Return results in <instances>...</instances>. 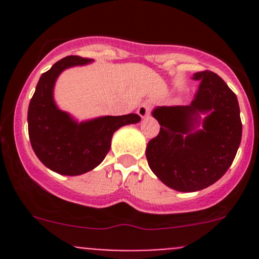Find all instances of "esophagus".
<instances>
[{"label": "esophagus", "instance_id": "obj_1", "mask_svg": "<svg viewBox=\"0 0 259 259\" xmlns=\"http://www.w3.org/2000/svg\"><path fill=\"white\" fill-rule=\"evenodd\" d=\"M137 113L140 117H142V119H144V117H148L149 113H150V105H149V104H142V105L138 108Z\"/></svg>", "mask_w": 259, "mask_h": 259}]
</instances>
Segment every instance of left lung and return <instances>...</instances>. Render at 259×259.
I'll list each match as a JSON object with an SVG mask.
<instances>
[{"label": "left lung", "instance_id": "left-lung-1", "mask_svg": "<svg viewBox=\"0 0 259 259\" xmlns=\"http://www.w3.org/2000/svg\"><path fill=\"white\" fill-rule=\"evenodd\" d=\"M199 81L195 99L187 106H156L151 115L160 133L146 146L153 173L166 187L198 192L226 174L242 139L237 96L211 71L193 75Z\"/></svg>", "mask_w": 259, "mask_h": 259}]
</instances>
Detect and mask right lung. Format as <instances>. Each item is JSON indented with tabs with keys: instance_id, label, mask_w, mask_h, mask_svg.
Returning a JSON list of instances; mask_svg holds the SVG:
<instances>
[{
	"instance_id": "obj_1",
	"label": "right lung",
	"mask_w": 259,
	"mask_h": 259,
	"mask_svg": "<svg viewBox=\"0 0 259 259\" xmlns=\"http://www.w3.org/2000/svg\"><path fill=\"white\" fill-rule=\"evenodd\" d=\"M91 59L67 56L41 75L28 105L27 122L31 146L41 163L61 176H81L93 170L110 150L114 133L124 125L137 124V114L99 116L77 121L56 105L54 89L62 71L83 66Z\"/></svg>"
}]
</instances>
